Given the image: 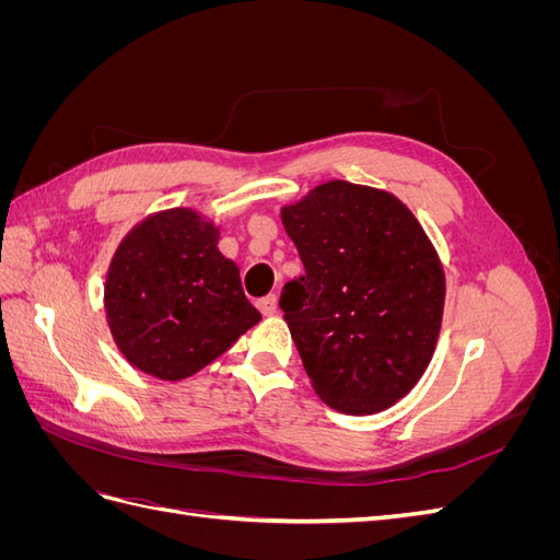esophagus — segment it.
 Masks as SVG:
<instances>
[{
    "instance_id": "34e87169",
    "label": "esophagus",
    "mask_w": 560,
    "mask_h": 560,
    "mask_svg": "<svg viewBox=\"0 0 560 560\" xmlns=\"http://www.w3.org/2000/svg\"><path fill=\"white\" fill-rule=\"evenodd\" d=\"M257 308L264 313V315H276L278 313V296L276 294H268L264 299L257 301Z\"/></svg>"
}]
</instances>
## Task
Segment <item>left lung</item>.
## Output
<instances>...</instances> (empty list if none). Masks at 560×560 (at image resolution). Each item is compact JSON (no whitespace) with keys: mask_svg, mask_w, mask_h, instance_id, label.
<instances>
[{"mask_svg":"<svg viewBox=\"0 0 560 560\" xmlns=\"http://www.w3.org/2000/svg\"><path fill=\"white\" fill-rule=\"evenodd\" d=\"M301 278L280 308L322 401L376 413L425 371L442 327L444 270L404 202L385 191L327 182L282 210Z\"/></svg>","mask_w":560,"mask_h":560,"instance_id":"8db88e82","label":"left lung"}]
</instances>
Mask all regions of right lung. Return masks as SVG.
<instances>
[{
	"instance_id": "obj_1",
	"label": "right lung",
	"mask_w": 560,
	"mask_h": 560,
	"mask_svg": "<svg viewBox=\"0 0 560 560\" xmlns=\"http://www.w3.org/2000/svg\"><path fill=\"white\" fill-rule=\"evenodd\" d=\"M217 229L194 210L149 217L116 249L105 287L109 329L132 366L182 381L261 319Z\"/></svg>"
}]
</instances>
